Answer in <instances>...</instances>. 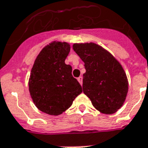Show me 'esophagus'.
I'll use <instances>...</instances> for the list:
<instances>
[{"mask_svg":"<svg viewBox=\"0 0 148 148\" xmlns=\"http://www.w3.org/2000/svg\"><path fill=\"white\" fill-rule=\"evenodd\" d=\"M77 81L79 82V83L81 85H82V76H80V77L77 78Z\"/></svg>","mask_w":148,"mask_h":148,"instance_id":"1","label":"esophagus"}]
</instances>
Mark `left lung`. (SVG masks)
I'll return each mask as SVG.
<instances>
[{
  "label": "left lung",
  "instance_id": "obj_1",
  "mask_svg": "<svg viewBox=\"0 0 148 148\" xmlns=\"http://www.w3.org/2000/svg\"><path fill=\"white\" fill-rule=\"evenodd\" d=\"M73 49L85 63L83 92L99 112H117L129 90L126 74L121 63L108 50L92 42L75 43Z\"/></svg>",
  "mask_w": 148,
  "mask_h": 148
}]
</instances>
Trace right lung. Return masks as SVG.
<instances>
[{
	"label": "right lung",
	"instance_id": "obj_1",
	"mask_svg": "<svg viewBox=\"0 0 148 148\" xmlns=\"http://www.w3.org/2000/svg\"><path fill=\"white\" fill-rule=\"evenodd\" d=\"M71 51L66 42L54 40L41 49L29 78V91L38 109L49 115H60L82 92L72 76V67L65 63Z\"/></svg>",
	"mask_w": 148,
	"mask_h": 148
}]
</instances>
